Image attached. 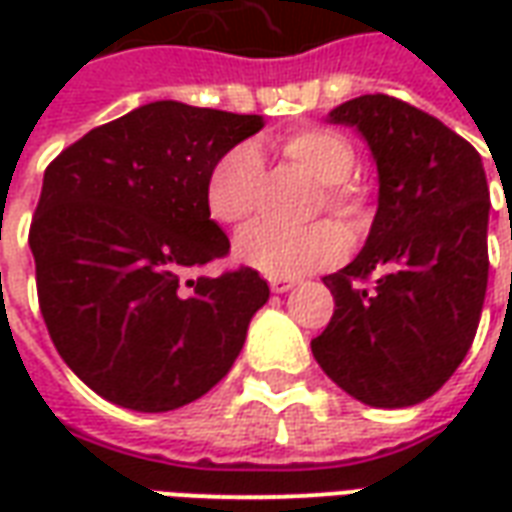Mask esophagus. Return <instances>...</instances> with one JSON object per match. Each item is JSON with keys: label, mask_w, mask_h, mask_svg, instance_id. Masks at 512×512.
Returning a JSON list of instances; mask_svg holds the SVG:
<instances>
[{"label": "esophagus", "mask_w": 512, "mask_h": 512, "mask_svg": "<svg viewBox=\"0 0 512 512\" xmlns=\"http://www.w3.org/2000/svg\"><path fill=\"white\" fill-rule=\"evenodd\" d=\"M268 285L274 293H288V290L296 288V279H288V277H268Z\"/></svg>", "instance_id": "esophagus-1"}]
</instances>
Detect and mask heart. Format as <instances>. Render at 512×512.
Instances as JSON below:
<instances>
[{"label": "heart", "mask_w": 512, "mask_h": 512, "mask_svg": "<svg viewBox=\"0 0 512 512\" xmlns=\"http://www.w3.org/2000/svg\"><path fill=\"white\" fill-rule=\"evenodd\" d=\"M282 153L321 183V200L343 222H362L367 208L365 186L354 178L356 150L351 139L332 128L307 126L282 139ZM263 191V156L252 142L224 150L205 180V205L216 222L241 224L255 213ZM345 238L332 222H315L301 230L255 222L235 238L233 252L244 266L266 277H301L340 260Z\"/></svg>", "instance_id": "obj_1"}]
</instances>
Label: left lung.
Listing matches in <instances>:
<instances>
[{
  "label": "left lung",
  "mask_w": 512,
  "mask_h": 512,
  "mask_svg": "<svg viewBox=\"0 0 512 512\" xmlns=\"http://www.w3.org/2000/svg\"><path fill=\"white\" fill-rule=\"evenodd\" d=\"M329 123L365 136L378 211L362 252L323 277L334 315L312 356L367 406H414L439 392L477 334L491 211L483 161L441 120L384 93L345 101Z\"/></svg>",
  "instance_id": "left-lung-1"
}]
</instances>
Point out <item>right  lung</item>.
<instances>
[{"mask_svg":"<svg viewBox=\"0 0 512 512\" xmlns=\"http://www.w3.org/2000/svg\"><path fill=\"white\" fill-rule=\"evenodd\" d=\"M260 115L153 101L93 128L43 175L29 227L51 340L93 392L172 411L216 386L268 301L255 268L189 279L230 252L205 205L213 161Z\"/></svg>","mask_w":512,"mask_h":512,"instance_id":"1","label":"right lung"}]
</instances>
